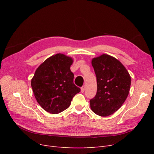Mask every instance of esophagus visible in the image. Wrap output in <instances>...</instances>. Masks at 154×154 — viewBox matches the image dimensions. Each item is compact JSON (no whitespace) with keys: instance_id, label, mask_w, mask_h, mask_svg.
Listing matches in <instances>:
<instances>
[{"instance_id":"34e87169","label":"esophagus","mask_w":154,"mask_h":154,"mask_svg":"<svg viewBox=\"0 0 154 154\" xmlns=\"http://www.w3.org/2000/svg\"><path fill=\"white\" fill-rule=\"evenodd\" d=\"M85 86H82V87H81V92H84V91H85Z\"/></svg>"}]
</instances>
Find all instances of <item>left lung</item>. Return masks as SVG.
<instances>
[{
    "instance_id": "left-lung-1",
    "label": "left lung",
    "mask_w": 154,
    "mask_h": 154,
    "mask_svg": "<svg viewBox=\"0 0 154 154\" xmlns=\"http://www.w3.org/2000/svg\"><path fill=\"white\" fill-rule=\"evenodd\" d=\"M97 83L95 97L91 99L92 110L97 115L107 117L118 110L130 91L131 78L119 60L102 54L92 60Z\"/></svg>"
}]
</instances>
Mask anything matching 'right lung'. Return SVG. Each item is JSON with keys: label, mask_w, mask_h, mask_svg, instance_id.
<instances>
[{"label": "right lung", "mask_w": 154, "mask_h": 154, "mask_svg": "<svg viewBox=\"0 0 154 154\" xmlns=\"http://www.w3.org/2000/svg\"><path fill=\"white\" fill-rule=\"evenodd\" d=\"M73 59L62 54L47 59L37 69L31 80L34 95L45 111L59 114L67 109L80 88L74 84L70 70Z\"/></svg>", "instance_id": "add662e5"}]
</instances>
